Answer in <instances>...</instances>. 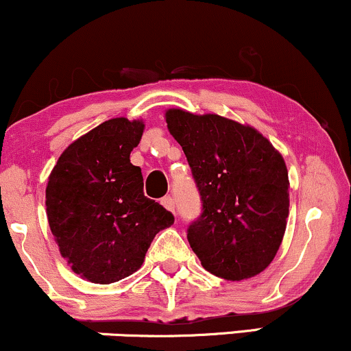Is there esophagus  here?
<instances>
[{
	"instance_id": "esophagus-1",
	"label": "esophagus",
	"mask_w": 351,
	"mask_h": 351,
	"mask_svg": "<svg viewBox=\"0 0 351 351\" xmlns=\"http://www.w3.org/2000/svg\"><path fill=\"white\" fill-rule=\"evenodd\" d=\"M162 204L168 209V211L175 213V199H173L171 196H165V198L162 199Z\"/></svg>"
}]
</instances>
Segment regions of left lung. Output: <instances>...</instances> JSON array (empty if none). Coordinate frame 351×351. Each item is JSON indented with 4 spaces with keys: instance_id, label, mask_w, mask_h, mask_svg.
I'll list each match as a JSON object with an SVG mask.
<instances>
[{
    "instance_id": "8db88e82",
    "label": "left lung",
    "mask_w": 351,
    "mask_h": 351,
    "mask_svg": "<svg viewBox=\"0 0 351 351\" xmlns=\"http://www.w3.org/2000/svg\"><path fill=\"white\" fill-rule=\"evenodd\" d=\"M165 120L203 201L188 229L201 265L232 282L261 274L279 251L289 217L282 155L259 130L226 117L168 108Z\"/></svg>"
}]
</instances>
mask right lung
<instances>
[{
	"instance_id": "add662e5",
	"label": "right lung",
	"mask_w": 351,
	"mask_h": 351,
	"mask_svg": "<svg viewBox=\"0 0 351 351\" xmlns=\"http://www.w3.org/2000/svg\"><path fill=\"white\" fill-rule=\"evenodd\" d=\"M143 120L117 117L60 153L46 186L47 221L60 256L92 284H112L142 267L153 237L175 217L143 195L130 152Z\"/></svg>"
}]
</instances>
